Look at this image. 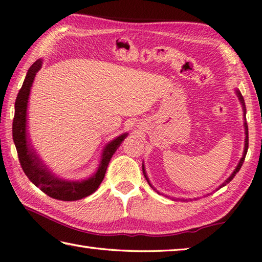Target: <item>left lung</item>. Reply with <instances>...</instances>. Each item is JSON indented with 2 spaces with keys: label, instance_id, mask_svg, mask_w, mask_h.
Listing matches in <instances>:
<instances>
[{
  "label": "left lung",
  "instance_id": "8db88e82",
  "mask_svg": "<svg viewBox=\"0 0 262 262\" xmlns=\"http://www.w3.org/2000/svg\"><path fill=\"white\" fill-rule=\"evenodd\" d=\"M236 95H237L238 99H239V101H241V103H242V106H243V111H244V121H245V122H244V127H245V146H244V152H243V156H242V159H241L239 163H238V164H237V166H236V169L234 170L233 173H231V174H230V177L228 178V179H227V180L224 182V184L220 186V188H221V187L226 186L227 184H229V182L234 179V177L236 176V173H237V172L239 171L241 166L243 165V162H244V160H245L246 152H248V148H249V129H248V123H246V120H245V113H246V110H245V102H244V98H243V96L241 95V92H239L238 90H236ZM142 172H144V176H145V178H146V180H147L148 184H149V186L151 187V188L155 190L154 187H152V186L150 185L149 179H148V177H147V174H146V171H145V166H144V164H142Z\"/></svg>",
  "mask_w": 262,
  "mask_h": 262
}]
</instances>
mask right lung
<instances>
[{"mask_svg":"<svg viewBox=\"0 0 262 262\" xmlns=\"http://www.w3.org/2000/svg\"><path fill=\"white\" fill-rule=\"evenodd\" d=\"M41 59H38L29 67L23 86L19 90L16 103H14L12 137L18 152V159L28 179L43 192H46L48 196L59 201H77L84 199V197L95 192L98 187L100 186L112 156L114 155L122 141L127 137V133H123L106 145L102 150L101 161L97 172L88 179L82 181H68L60 179V178L51 173V171L43 164L36 151L32 148L31 142L28 141L26 131L29 92H31L36 73L41 70Z\"/></svg>","mask_w":262,"mask_h":262,"instance_id":"1","label":"right lung"}]
</instances>
